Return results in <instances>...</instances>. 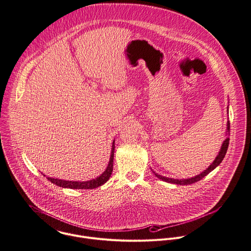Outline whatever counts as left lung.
<instances>
[{
  "instance_id": "1",
  "label": "left lung",
  "mask_w": 251,
  "mask_h": 251,
  "mask_svg": "<svg viewBox=\"0 0 251 251\" xmlns=\"http://www.w3.org/2000/svg\"><path fill=\"white\" fill-rule=\"evenodd\" d=\"M228 113H229V105H228ZM230 135V121L228 120L227 121V131H226V136H229ZM229 137H227L225 139V141L223 142L222 144V147L220 149V151L218 153V155L216 156V158L214 159V161L208 166V168H206L204 171H202L201 174L195 176V177H192V178H189V179H173V178H168V177H164V176H161V175H158L157 173H155L154 171H152V173L160 180L164 181V182H167V183H171V184H176V185H191V184H194V183H197L199 182L200 180H201L202 178H204L207 174H209L212 170H214L221 162L222 160L224 159L225 155H226V152H227V150H228V147H229Z\"/></svg>"
}]
</instances>
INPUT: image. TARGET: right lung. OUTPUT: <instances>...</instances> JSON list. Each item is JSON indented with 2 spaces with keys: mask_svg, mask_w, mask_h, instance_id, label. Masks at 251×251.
I'll list each match as a JSON object with an SVG mask.
<instances>
[{
  "mask_svg": "<svg viewBox=\"0 0 251 251\" xmlns=\"http://www.w3.org/2000/svg\"><path fill=\"white\" fill-rule=\"evenodd\" d=\"M114 142L112 143V148H111V154H110V158H109V162L108 165L106 167V169L104 170V172L97 177L96 179L90 180V181H85V182H78V181H65V180H61V179H54V178H50L48 177V180L50 182H51L52 184L61 187V188H67V189H78V190H92V189H96L101 185H103L104 183H106V181H108L112 170H113V156H114ZM45 176V175H44Z\"/></svg>",
  "mask_w": 251,
  "mask_h": 251,
  "instance_id": "add662e5",
  "label": "right lung"
}]
</instances>
